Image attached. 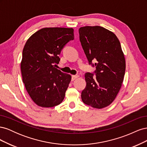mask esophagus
I'll use <instances>...</instances> for the list:
<instances>
[{"mask_svg":"<svg viewBox=\"0 0 147 147\" xmlns=\"http://www.w3.org/2000/svg\"><path fill=\"white\" fill-rule=\"evenodd\" d=\"M78 77H79L78 75H72V80L74 81V80H75V79H77Z\"/></svg>","mask_w":147,"mask_h":147,"instance_id":"34e87169","label":"esophagus"}]
</instances>
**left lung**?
<instances>
[{"label":"left lung","mask_w":147,"mask_h":147,"mask_svg":"<svg viewBox=\"0 0 147 147\" xmlns=\"http://www.w3.org/2000/svg\"><path fill=\"white\" fill-rule=\"evenodd\" d=\"M78 31L89 64L96 67V77L90 72L84 75L82 101L93 108H104L115 100L123 82L126 62L121 44L116 35L101 26H84Z\"/></svg>","instance_id":"8db88e82"}]
</instances>
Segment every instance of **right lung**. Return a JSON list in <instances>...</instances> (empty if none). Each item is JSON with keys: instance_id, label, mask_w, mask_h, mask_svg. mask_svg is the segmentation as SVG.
Returning <instances> with one entry per match:
<instances>
[{"instance_id": "right-lung-1", "label": "right lung", "mask_w": 147, "mask_h": 147, "mask_svg": "<svg viewBox=\"0 0 147 147\" xmlns=\"http://www.w3.org/2000/svg\"><path fill=\"white\" fill-rule=\"evenodd\" d=\"M74 39L72 28H46L37 31L26 42L21 74L26 90L37 105L53 107L64 100L71 75L55 67L60 61L61 50Z\"/></svg>"}]
</instances>
